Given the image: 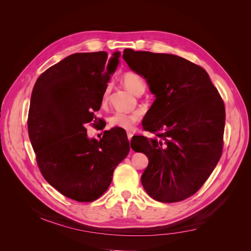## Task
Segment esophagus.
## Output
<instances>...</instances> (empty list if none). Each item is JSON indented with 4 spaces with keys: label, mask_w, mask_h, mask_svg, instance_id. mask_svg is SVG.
Here are the masks:
<instances>
[{
    "label": "esophagus",
    "mask_w": 251,
    "mask_h": 251,
    "mask_svg": "<svg viewBox=\"0 0 251 251\" xmlns=\"http://www.w3.org/2000/svg\"><path fill=\"white\" fill-rule=\"evenodd\" d=\"M132 136H133V134L131 133V132H127V137H128V140L130 141L131 139H132Z\"/></svg>",
    "instance_id": "34e87169"
}]
</instances>
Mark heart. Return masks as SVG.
<instances>
[{"label": "heart", "mask_w": 251, "mask_h": 251, "mask_svg": "<svg viewBox=\"0 0 251 251\" xmlns=\"http://www.w3.org/2000/svg\"><path fill=\"white\" fill-rule=\"evenodd\" d=\"M122 81L124 85L136 96L146 89V86H144V82L141 79V77L134 72L124 73L122 76ZM109 94H110V86H107L102 95V99H101L102 103H105V101L108 100ZM139 120H140L139 112H133V113L116 112L109 119V124L111 127H118L124 130H131Z\"/></svg>", "instance_id": "obj_1"}]
</instances>
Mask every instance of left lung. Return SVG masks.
<instances>
[{
	"mask_svg": "<svg viewBox=\"0 0 251 251\" xmlns=\"http://www.w3.org/2000/svg\"><path fill=\"white\" fill-rule=\"evenodd\" d=\"M123 59L155 98L142 126L156 137L131 140L133 151L149 157L142 186L157 201L186 200L203 185L222 155L224 101L207 72L186 59L131 49L124 50Z\"/></svg>",
	"mask_w": 251,
	"mask_h": 251,
	"instance_id": "8db88e82",
	"label": "left lung"
}]
</instances>
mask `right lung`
I'll return each mask as SVG.
<instances>
[{
	"label": "right lung",
	"mask_w": 251,
	"mask_h": 251,
	"mask_svg": "<svg viewBox=\"0 0 251 251\" xmlns=\"http://www.w3.org/2000/svg\"><path fill=\"white\" fill-rule=\"evenodd\" d=\"M120 51L76 52L37 78L28 112V134L39 170L50 185L79 202L98 200L112 182L130 147L124 129L104 130L89 138L105 87ZM105 126V124H104Z\"/></svg>",
	"instance_id": "right-lung-1"
}]
</instances>
